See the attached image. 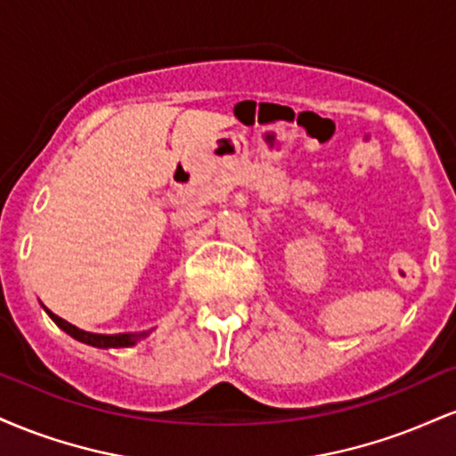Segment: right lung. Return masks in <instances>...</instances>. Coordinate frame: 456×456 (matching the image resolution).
Segmentation results:
<instances>
[{
    "label": "right lung",
    "mask_w": 456,
    "mask_h": 456,
    "mask_svg": "<svg viewBox=\"0 0 456 456\" xmlns=\"http://www.w3.org/2000/svg\"><path fill=\"white\" fill-rule=\"evenodd\" d=\"M46 313H49V317L53 319L57 326L64 330V332L70 334V337H75L77 341L94 345V347H130V345H134L137 341H141L143 337H148V332H141V334H94V332H86V330H78L77 326H72V323H68L66 319L57 317L55 313L49 311V308H46Z\"/></svg>",
    "instance_id": "1"
}]
</instances>
